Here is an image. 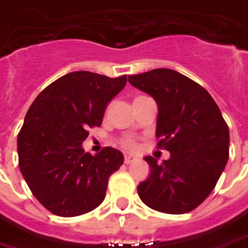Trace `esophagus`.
<instances>
[{
	"mask_svg": "<svg viewBox=\"0 0 248 248\" xmlns=\"http://www.w3.org/2000/svg\"><path fill=\"white\" fill-rule=\"evenodd\" d=\"M135 160H136V158L133 156H129V155H125V156H124V162H125V164H132Z\"/></svg>",
	"mask_w": 248,
	"mask_h": 248,
	"instance_id": "esophagus-1",
	"label": "esophagus"
}]
</instances>
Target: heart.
Here are the masks:
<instances>
[{
	"label": "heart",
	"mask_w": 248,
	"mask_h": 248,
	"mask_svg": "<svg viewBox=\"0 0 248 248\" xmlns=\"http://www.w3.org/2000/svg\"><path fill=\"white\" fill-rule=\"evenodd\" d=\"M120 145L123 148H125L128 151H136L137 149V142L132 139V137H125V139H123L122 141H120Z\"/></svg>",
	"instance_id": "b5f03b06"
}]
</instances>
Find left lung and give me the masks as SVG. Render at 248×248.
<instances>
[{
  "mask_svg": "<svg viewBox=\"0 0 248 248\" xmlns=\"http://www.w3.org/2000/svg\"><path fill=\"white\" fill-rule=\"evenodd\" d=\"M128 82L157 103L158 148L170 158L145 157L151 176L137 186L140 200L166 214L194 210L216 187L229 160L230 133L210 93L169 68L128 77Z\"/></svg>",
  "mask_w": 248,
  "mask_h": 248,
  "instance_id": "obj_1",
  "label": "left lung"
}]
</instances>
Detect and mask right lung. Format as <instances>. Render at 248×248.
<instances>
[{"label":"right lung","instance_id":"add662e5","mask_svg":"<svg viewBox=\"0 0 248 248\" xmlns=\"http://www.w3.org/2000/svg\"><path fill=\"white\" fill-rule=\"evenodd\" d=\"M125 84V75L70 72L29 108L18 133V164L34 197L52 214L82 216L104 200L108 178L124 156L111 146L92 156L82 142L90 128L102 125L107 104Z\"/></svg>","mask_w":248,"mask_h":248}]
</instances>
